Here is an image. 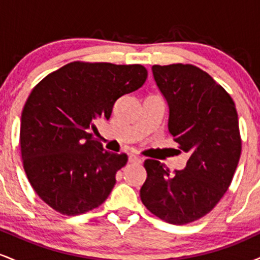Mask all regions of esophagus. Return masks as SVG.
<instances>
[{
  "instance_id": "obj_1",
  "label": "esophagus",
  "mask_w": 260,
  "mask_h": 260,
  "mask_svg": "<svg viewBox=\"0 0 260 260\" xmlns=\"http://www.w3.org/2000/svg\"><path fill=\"white\" fill-rule=\"evenodd\" d=\"M128 162L129 164H140L142 162V159L138 156H136V155H129L128 156Z\"/></svg>"
}]
</instances>
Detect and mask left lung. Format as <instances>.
I'll use <instances>...</instances> for the list:
<instances>
[{
  "instance_id": "left-lung-1",
  "label": "left lung",
  "mask_w": 260,
  "mask_h": 260,
  "mask_svg": "<svg viewBox=\"0 0 260 260\" xmlns=\"http://www.w3.org/2000/svg\"><path fill=\"white\" fill-rule=\"evenodd\" d=\"M151 71L169 107V132L189 157L174 174L145 160L140 199L164 221L184 225L207 215L231 183L241 156L238 116L225 89L196 66L155 64Z\"/></svg>"
}]
</instances>
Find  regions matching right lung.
Instances as JSON below:
<instances>
[{
	"label": "right lung",
	"mask_w": 260,
	"mask_h": 260,
	"mask_svg": "<svg viewBox=\"0 0 260 260\" xmlns=\"http://www.w3.org/2000/svg\"><path fill=\"white\" fill-rule=\"evenodd\" d=\"M140 64L72 62L32 89L20 117V151L31 187L49 207L79 215L106 201L126 154L105 150L92 136L117 99L147 80Z\"/></svg>",
	"instance_id": "obj_1"
}]
</instances>
